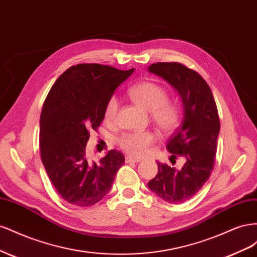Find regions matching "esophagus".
Masks as SVG:
<instances>
[{"label": "esophagus", "mask_w": 257, "mask_h": 257, "mask_svg": "<svg viewBox=\"0 0 257 257\" xmlns=\"http://www.w3.org/2000/svg\"><path fill=\"white\" fill-rule=\"evenodd\" d=\"M141 161H142L141 159H137V158H132V157H126L125 158V162L126 163H132V162H133V163H139Z\"/></svg>", "instance_id": "1"}]
</instances>
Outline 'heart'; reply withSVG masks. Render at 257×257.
<instances>
[{
  "label": "heart",
  "instance_id": "obj_1",
  "mask_svg": "<svg viewBox=\"0 0 257 257\" xmlns=\"http://www.w3.org/2000/svg\"><path fill=\"white\" fill-rule=\"evenodd\" d=\"M128 96L136 105L150 112L153 123L161 132L167 133L176 127L179 120L178 107L166 102L167 93L161 85L150 81L139 82L130 88ZM118 108V98L112 96L107 100L104 109V118L107 122L114 120ZM153 142L154 135L149 131L124 133L118 139L120 148L133 155H144Z\"/></svg>",
  "mask_w": 257,
  "mask_h": 257
}]
</instances>
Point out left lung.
Returning a JSON list of instances; mask_svg holds the SVG:
<instances>
[{
    "mask_svg": "<svg viewBox=\"0 0 257 257\" xmlns=\"http://www.w3.org/2000/svg\"><path fill=\"white\" fill-rule=\"evenodd\" d=\"M149 72L166 80L180 96L183 118L167 143L172 158L185 160L181 169L157 162L159 172L148 182L149 189L170 204L191 199L211 175L220 120L216 105L205 79L177 62H161Z\"/></svg>",
    "mask_w": 257,
    "mask_h": 257,
    "instance_id": "obj_1",
    "label": "left lung"
}]
</instances>
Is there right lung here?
<instances>
[{
  "mask_svg": "<svg viewBox=\"0 0 257 257\" xmlns=\"http://www.w3.org/2000/svg\"><path fill=\"white\" fill-rule=\"evenodd\" d=\"M135 69L100 64L69 67L52 85L43 106L40 147L44 167L59 195L74 206L89 207L110 191L124 155L110 150L98 163L89 161L90 132L104 120L107 100Z\"/></svg>",
  "mask_w": 257,
  "mask_h": 257,
  "instance_id": "1",
  "label": "right lung"
}]
</instances>
